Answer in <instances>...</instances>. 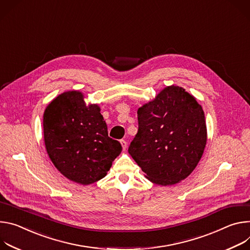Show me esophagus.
Here are the masks:
<instances>
[{
    "label": "esophagus",
    "mask_w": 250,
    "mask_h": 250,
    "mask_svg": "<svg viewBox=\"0 0 250 250\" xmlns=\"http://www.w3.org/2000/svg\"><path fill=\"white\" fill-rule=\"evenodd\" d=\"M120 143H121L122 149H123V150H125V149L127 148V142H126L125 140H121V141H120Z\"/></svg>",
    "instance_id": "34e87169"
}]
</instances>
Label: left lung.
<instances>
[{"label": "left lung", "mask_w": 250, "mask_h": 250, "mask_svg": "<svg viewBox=\"0 0 250 250\" xmlns=\"http://www.w3.org/2000/svg\"><path fill=\"white\" fill-rule=\"evenodd\" d=\"M139 129L129 154L159 186L188 178L198 166L208 140L205 112L197 98L170 85L138 109Z\"/></svg>", "instance_id": "1"}]
</instances>
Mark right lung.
<instances>
[{"instance_id": "obj_1", "label": "right lung", "mask_w": 250, "mask_h": 250, "mask_svg": "<svg viewBox=\"0 0 250 250\" xmlns=\"http://www.w3.org/2000/svg\"><path fill=\"white\" fill-rule=\"evenodd\" d=\"M43 140L47 155L62 175L87 186L107 175L122 151L108 136L98 104H86L79 90L52 99L43 113Z\"/></svg>"}]
</instances>
